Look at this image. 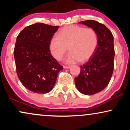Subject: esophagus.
Returning a JSON list of instances; mask_svg holds the SVG:
<instances>
[{"label":"esophagus","mask_w":130,"mask_h":130,"mask_svg":"<svg viewBox=\"0 0 130 130\" xmlns=\"http://www.w3.org/2000/svg\"><path fill=\"white\" fill-rule=\"evenodd\" d=\"M70 68V66H65V65H64L63 66L64 69H68V68Z\"/></svg>","instance_id":"esophagus-1"}]
</instances>
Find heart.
Here are the masks:
<instances>
[{"instance_id": "heart-1", "label": "heart", "mask_w": 130, "mask_h": 130, "mask_svg": "<svg viewBox=\"0 0 130 130\" xmlns=\"http://www.w3.org/2000/svg\"><path fill=\"white\" fill-rule=\"evenodd\" d=\"M98 43L97 34L93 29L71 25L51 38L49 50L55 59L61 60L68 47L70 52L64 62L71 64L89 60L95 53Z\"/></svg>"}]
</instances>
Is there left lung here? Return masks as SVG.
I'll return each mask as SVG.
<instances>
[{"mask_svg":"<svg viewBox=\"0 0 130 130\" xmlns=\"http://www.w3.org/2000/svg\"><path fill=\"white\" fill-rule=\"evenodd\" d=\"M92 28L97 34L96 50L89 62L80 66V74L74 78L77 90L84 95H94L106 87L114 70V37L109 29L96 21L79 22Z\"/></svg>","mask_w":130,"mask_h":130,"instance_id":"left-lung-1","label":"left lung"}]
</instances>
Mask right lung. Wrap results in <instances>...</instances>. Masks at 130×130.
<instances>
[{
  "instance_id": "1",
  "label": "right lung",
  "mask_w": 130,
  "mask_h": 130,
  "mask_svg": "<svg viewBox=\"0 0 130 130\" xmlns=\"http://www.w3.org/2000/svg\"><path fill=\"white\" fill-rule=\"evenodd\" d=\"M59 26L35 23L25 27L14 50L16 73L26 89L36 93L53 90L63 67L51 54L49 43Z\"/></svg>"
}]
</instances>
